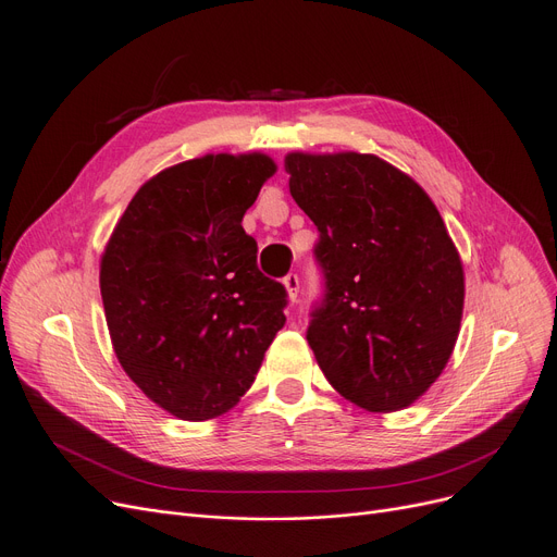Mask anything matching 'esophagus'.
<instances>
[{
	"mask_svg": "<svg viewBox=\"0 0 557 557\" xmlns=\"http://www.w3.org/2000/svg\"><path fill=\"white\" fill-rule=\"evenodd\" d=\"M282 282L286 286V294H289V300L296 302L298 300V289H300V277L296 273H289Z\"/></svg>",
	"mask_w": 557,
	"mask_h": 557,
	"instance_id": "esophagus-1",
	"label": "esophagus"
}]
</instances>
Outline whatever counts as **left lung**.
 I'll use <instances>...</instances> for the list:
<instances>
[{
	"label": "left lung",
	"instance_id": "1",
	"mask_svg": "<svg viewBox=\"0 0 557 557\" xmlns=\"http://www.w3.org/2000/svg\"><path fill=\"white\" fill-rule=\"evenodd\" d=\"M289 190L319 230L325 292L310 342L323 376L372 413L420 399L455 351L463 265L429 195L372 153H289Z\"/></svg>",
	"mask_w": 557,
	"mask_h": 557
}]
</instances>
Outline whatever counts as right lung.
I'll list each match as a JSON object with an SVG mask.
<instances>
[{
  "mask_svg": "<svg viewBox=\"0 0 557 557\" xmlns=\"http://www.w3.org/2000/svg\"><path fill=\"white\" fill-rule=\"evenodd\" d=\"M275 170L263 153H209L162 170L131 199L102 252L114 354L178 420L234 408L286 321V289L259 271L257 240L240 224Z\"/></svg>",
  "mask_w": 557,
  "mask_h": 557,
  "instance_id": "right-lung-1",
  "label": "right lung"
}]
</instances>
